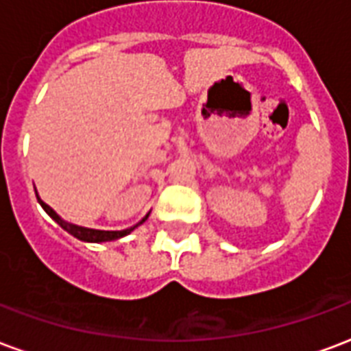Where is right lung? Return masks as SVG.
Returning a JSON list of instances; mask_svg holds the SVG:
<instances>
[{
  "instance_id": "add662e5",
  "label": "right lung",
  "mask_w": 351,
  "mask_h": 351,
  "mask_svg": "<svg viewBox=\"0 0 351 351\" xmlns=\"http://www.w3.org/2000/svg\"><path fill=\"white\" fill-rule=\"evenodd\" d=\"M37 201L40 202V206H43V208H44V212L50 215L53 221L59 223V225H61V227H63L64 230L69 232V234H72V236H74V238H77V240L93 241V243H100V241L119 240V238H123V236L130 234V232H132L134 228L139 227V225L147 221V217H149V214H147V215H145V217H143L141 221L137 223L136 227L124 228V230H96V228L80 227V225H72V223H66V221H64V219H61V217H59V215L56 214V210H51L50 206H48V204H46V202H44L43 199H40V197H38V193H37Z\"/></svg>"
}]
</instances>
